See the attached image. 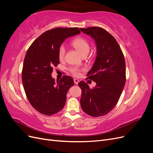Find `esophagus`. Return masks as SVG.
Here are the masks:
<instances>
[{"mask_svg":"<svg viewBox=\"0 0 153 153\" xmlns=\"http://www.w3.org/2000/svg\"><path fill=\"white\" fill-rule=\"evenodd\" d=\"M74 83H75V84L77 85L78 84V82H79V80L77 79V78H74Z\"/></svg>","mask_w":153,"mask_h":153,"instance_id":"1","label":"esophagus"}]
</instances>
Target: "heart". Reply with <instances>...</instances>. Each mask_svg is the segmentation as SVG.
Listing matches in <instances>:
<instances>
[{"label":"heart","mask_w":153,"mask_h":153,"mask_svg":"<svg viewBox=\"0 0 153 153\" xmlns=\"http://www.w3.org/2000/svg\"><path fill=\"white\" fill-rule=\"evenodd\" d=\"M72 45L75 47L82 56L87 55L90 50V45L88 41L82 38V37H78L72 41ZM66 52V48L64 45H61L59 49V58L60 60L63 59L64 55ZM82 69L77 67H72L69 69V71L75 76H79L80 75V71Z\"/></svg>","instance_id":"obj_1"}]
</instances>
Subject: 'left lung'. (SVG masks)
Listing matches in <instances>:
<instances>
[{"instance_id": "8db88e82", "label": "left lung", "mask_w": 153, "mask_h": 153, "mask_svg": "<svg viewBox=\"0 0 153 153\" xmlns=\"http://www.w3.org/2000/svg\"><path fill=\"white\" fill-rule=\"evenodd\" d=\"M95 41L97 54L95 62L87 73V78L96 83L90 89L81 81L80 105L87 114L100 117L107 114L117 103L126 82V64L124 55L114 37L98 27L80 29Z\"/></svg>"}]
</instances>
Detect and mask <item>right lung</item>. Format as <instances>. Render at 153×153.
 Wrapping results in <instances>:
<instances>
[{
    "label": "right lung",
    "mask_w": 153,
    "mask_h": 153,
    "mask_svg": "<svg viewBox=\"0 0 153 153\" xmlns=\"http://www.w3.org/2000/svg\"><path fill=\"white\" fill-rule=\"evenodd\" d=\"M77 27L55 28L45 32L27 50L22 69V83L30 105L41 114L52 115L65 105L73 79L64 75L59 81L52 77L59 64V49L69 37L79 34Z\"/></svg>",
    "instance_id": "obj_1"
}]
</instances>
